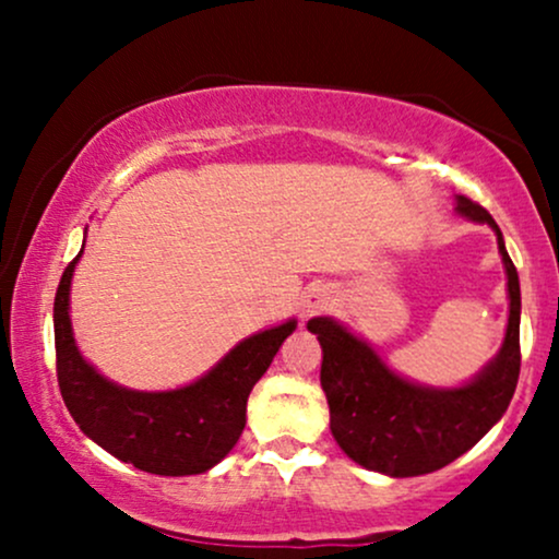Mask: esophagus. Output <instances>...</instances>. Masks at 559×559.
<instances>
[{
  "instance_id": "obj_1",
  "label": "esophagus",
  "mask_w": 559,
  "mask_h": 559,
  "mask_svg": "<svg viewBox=\"0 0 559 559\" xmlns=\"http://www.w3.org/2000/svg\"><path fill=\"white\" fill-rule=\"evenodd\" d=\"M325 305H329V297H325V294H310V299H307L305 305V312H318L323 310Z\"/></svg>"
}]
</instances>
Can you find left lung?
<instances>
[{
	"mask_svg": "<svg viewBox=\"0 0 559 559\" xmlns=\"http://www.w3.org/2000/svg\"><path fill=\"white\" fill-rule=\"evenodd\" d=\"M457 210L497 230L507 271L510 320L497 360L463 389H423L378 360L360 338L331 318H312L307 329L323 346L320 386L331 409V433L355 463L386 476L433 473L465 454L504 415L521 376V284L493 217L467 197Z\"/></svg>",
	"mask_w": 559,
	"mask_h": 559,
	"instance_id": "8db88e82",
	"label": "left lung"
}]
</instances>
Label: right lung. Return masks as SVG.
<instances>
[{
  "instance_id": "1",
  "label": "right lung",
  "mask_w": 559,
  "mask_h": 559,
  "mask_svg": "<svg viewBox=\"0 0 559 559\" xmlns=\"http://www.w3.org/2000/svg\"><path fill=\"white\" fill-rule=\"evenodd\" d=\"M81 258V254H79ZM75 258L55 294L57 383L81 431L112 457L155 476H194L221 463L247 423V400L271 368L294 320L254 333L230 349L207 376L176 391H128L102 378L75 349L68 297Z\"/></svg>"
}]
</instances>
